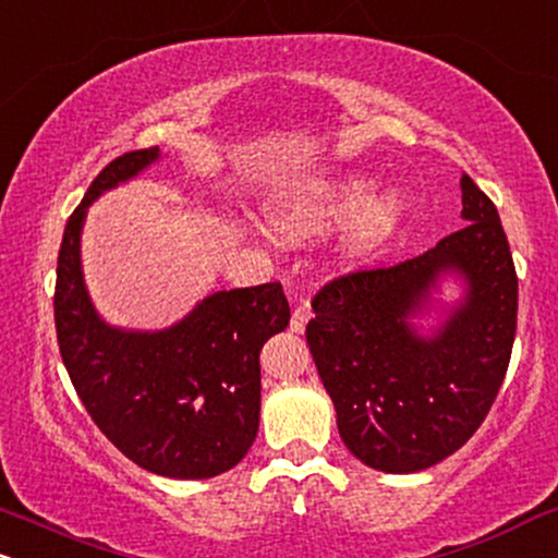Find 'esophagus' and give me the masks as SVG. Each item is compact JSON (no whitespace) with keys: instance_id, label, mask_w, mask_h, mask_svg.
I'll return each mask as SVG.
<instances>
[{"instance_id":"34e87169","label":"esophagus","mask_w":558,"mask_h":558,"mask_svg":"<svg viewBox=\"0 0 558 558\" xmlns=\"http://www.w3.org/2000/svg\"><path fill=\"white\" fill-rule=\"evenodd\" d=\"M308 319H312V306L308 304H299L293 308V317H291V330L293 332H304Z\"/></svg>"}]
</instances>
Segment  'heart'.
I'll list each match as a JSON object with an SVG mask.
<instances>
[{
  "mask_svg": "<svg viewBox=\"0 0 558 558\" xmlns=\"http://www.w3.org/2000/svg\"><path fill=\"white\" fill-rule=\"evenodd\" d=\"M374 190L377 179L368 173H340L314 181L275 199L265 213L267 226L283 241H304L351 220L343 236V257L366 262L385 250L408 213L400 186H387L377 194Z\"/></svg>",
  "mask_w": 558,
  "mask_h": 558,
  "instance_id": "b5f03b06",
  "label": "heart"
}]
</instances>
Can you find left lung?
<instances>
[{"label": "left lung", "mask_w": 558, "mask_h": 558, "mask_svg": "<svg viewBox=\"0 0 558 558\" xmlns=\"http://www.w3.org/2000/svg\"><path fill=\"white\" fill-rule=\"evenodd\" d=\"M460 231L392 267L348 272L314 296L306 343L345 447L385 473H418L465 445L492 411L517 330V275L492 199L462 173ZM445 277L463 296L428 333Z\"/></svg>", "instance_id": "obj_1"}]
</instances>
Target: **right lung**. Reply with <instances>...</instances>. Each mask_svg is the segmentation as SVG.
<instances>
[{"label": "right lung", "instance_id": "right-lung-1", "mask_svg": "<svg viewBox=\"0 0 558 558\" xmlns=\"http://www.w3.org/2000/svg\"><path fill=\"white\" fill-rule=\"evenodd\" d=\"M158 158V147L124 153L87 186L64 228L53 322L66 374L119 452L166 478H213L257 439L259 351L286 330L291 308L280 283H265L210 293L166 330L100 317L80 259L87 207Z\"/></svg>", "mask_w": 558, "mask_h": 558}]
</instances>
